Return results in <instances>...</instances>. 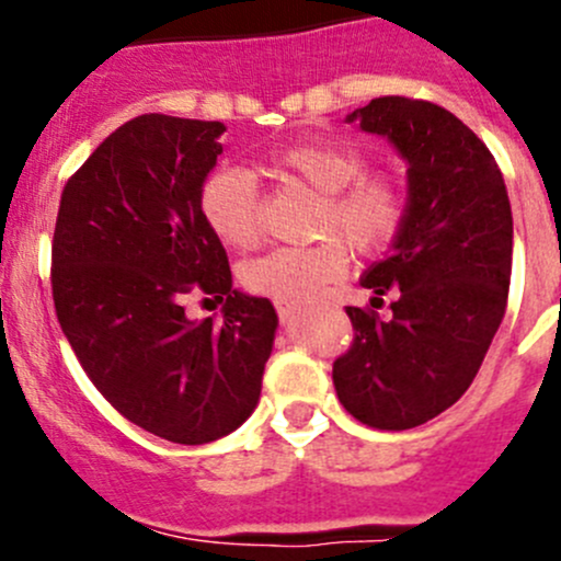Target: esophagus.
Returning <instances> with one entry per match:
<instances>
[{"instance_id": "1", "label": "esophagus", "mask_w": 561, "mask_h": 561, "mask_svg": "<svg viewBox=\"0 0 561 561\" xmlns=\"http://www.w3.org/2000/svg\"><path fill=\"white\" fill-rule=\"evenodd\" d=\"M276 312H279L282 322H293L298 314V307H293V304H276Z\"/></svg>"}]
</instances>
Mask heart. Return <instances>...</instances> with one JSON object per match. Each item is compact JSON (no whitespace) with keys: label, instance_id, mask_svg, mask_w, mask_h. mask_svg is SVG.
<instances>
[{"label":"heart","instance_id":"1","mask_svg":"<svg viewBox=\"0 0 561 561\" xmlns=\"http://www.w3.org/2000/svg\"><path fill=\"white\" fill-rule=\"evenodd\" d=\"M268 171L285 181H301L320 192L314 247H282L247 263V290L276 304H307L342 279L350 254H375L401 230L407 214L404 181L393 173H364L358 149L336 140H307L287 146L268 160ZM201 214L222 244L249 249L263 233V201L254 179L241 168H219L203 181ZM342 234L341 240L335 236Z\"/></svg>","mask_w":561,"mask_h":561}]
</instances>
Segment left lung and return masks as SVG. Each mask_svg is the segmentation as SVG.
Returning <instances> with one entry per match:
<instances>
[{
    "label": "left lung",
    "instance_id": "8db88e82",
    "mask_svg": "<svg viewBox=\"0 0 561 561\" xmlns=\"http://www.w3.org/2000/svg\"><path fill=\"white\" fill-rule=\"evenodd\" d=\"M347 122L404 157L407 214L393 252L360 276L371 301L393 293V317L347 307L355 336L333 386L360 423L404 432L456 404L489 353L511 290V201L483 140L445 107L377 98Z\"/></svg>",
    "mask_w": 561,
    "mask_h": 561
}]
</instances>
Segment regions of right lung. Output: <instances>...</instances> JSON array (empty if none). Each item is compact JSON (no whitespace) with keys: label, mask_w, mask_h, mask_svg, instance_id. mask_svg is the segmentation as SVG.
Instances as JSON below:
<instances>
[{"label":"right lung","mask_w":561,"mask_h":561,"mask_svg":"<svg viewBox=\"0 0 561 561\" xmlns=\"http://www.w3.org/2000/svg\"><path fill=\"white\" fill-rule=\"evenodd\" d=\"M222 122L146 113L67 179L50 244L59 325L94 388L168 443L203 445L254 412L276 312L233 290L228 254L201 214ZM225 300L190 321L183 298Z\"/></svg>","instance_id":"1"}]
</instances>
